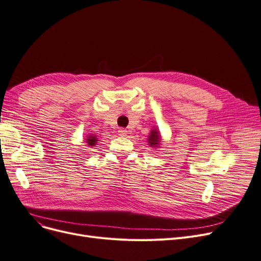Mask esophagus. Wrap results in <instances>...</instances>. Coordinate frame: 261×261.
Instances as JSON below:
<instances>
[{
	"label": "esophagus",
	"instance_id": "esophagus-1",
	"mask_svg": "<svg viewBox=\"0 0 261 261\" xmlns=\"http://www.w3.org/2000/svg\"><path fill=\"white\" fill-rule=\"evenodd\" d=\"M127 130L126 129H119L118 130V134L120 135V137H126V134H127Z\"/></svg>",
	"mask_w": 261,
	"mask_h": 261
}]
</instances>
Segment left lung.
<instances>
[{
  "instance_id": "8db88e82",
  "label": "left lung",
  "mask_w": 261,
  "mask_h": 261,
  "mask_svg": "<svg viewBox=\"0 0 261 261\" xmlns=\"http://www.w3.org/2000/svg\"><path fill=\"white\" fill-rule=\"evenodd\" d=\"M149 144L150 146H155L159 144V142H160V135H159L158 131L156 130H152L150 132V135H149Z\"/></svg>"
}]
</instances>
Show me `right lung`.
<instances>
[{"mask_svg":"<svg viewBox=\"0 0 261 261\" xmlns=\"http://www.w3.org/2000/svg\"><path fill=\"white\" fill-rule=\"evenodd\" d=\"M86 142H87V144H88L89 146H94V145H96L97 140H96L95 137H88V139L86 140Z\"/></svg>","mask_w":261,"mask_h":261,"instance_id":"add662e5","label":"right lung"}]
</instances>
